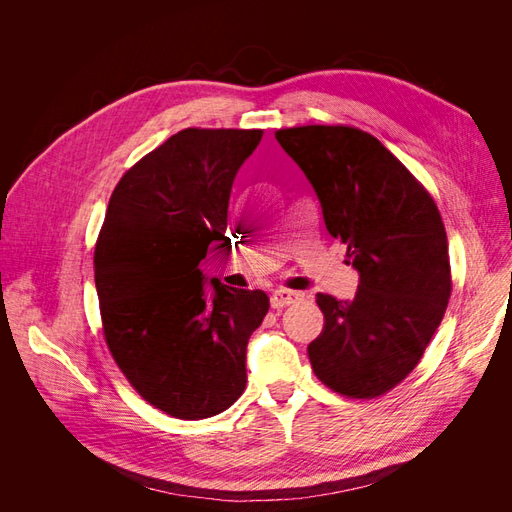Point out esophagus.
<instances>
[{
	"label": "esophagus",
	"instance_id": "esophagus-1",
	"mask_svg": "<svg viewBox=\"0 0 512 512\" xmlns=\"http://www.w3.org/2000/svg\"><path fill=\"white\" fill-rule=\"evenodd\" d=\"M297 297H299V292L288 290V288H278V290L272 294V307H274V309H284L286 305H290Z\"/></svg>",
	"mask_w": 512,
	"mask_h": 512
}]
</instances>
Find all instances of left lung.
<instances>
[{
	"label": "left lung",
	"mask_w": 512,
	"mask_h": 512,
	"mask_svg": "<svg viewBox=\"0 0 512 512\" xmlns=\"http://www.w3.org/2000/svg\"><path fill=\"white\" fill-rule=\"evenodd\" d=\"M276 139L311 182L328 232L359 272L353 301L317 292L326 324L307 348L311 367L338 394L380 396L417 367L450 299L440 211L369 132L299 126Z\"/></svg>",
	"instance_id": "obj_1"
}]
</instances>
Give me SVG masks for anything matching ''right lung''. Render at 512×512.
I'll return each instance as SVG.
<instances>
[{"instance_id":"add662e5","label":"right lung","mask_w":512,"mask_h":512,"mask_svg":"<svg viewBox=\"0 0 512 512\" xmlns=\"http://www.w3.org/2000/svg\"><path fill=\"white\" fill-rule=\"evenodd\" d=\"M263 130L186 128L114 188L95 247L105 342L147 402L178 419L226 411L247 386V344L270 309L199 270L230 245L236 172Z\"/></svg>"}]
</instances>
